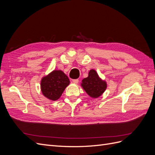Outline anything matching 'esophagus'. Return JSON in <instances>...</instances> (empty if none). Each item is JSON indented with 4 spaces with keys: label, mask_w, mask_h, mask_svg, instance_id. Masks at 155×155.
Returning <instances> with one entry per match:
<instances>
[{
    "label": "esophagus",
    "mask_w": 155,
    "mask_h": 155,
    "mask_svg": "<svg viewBox=\"0 0 155 155\" xmlns=\"http://www.w3.org/2000/svg\"><path fill=\"white\" fill-rule=\"evenodd\" d=\"M72 83L74 84H78L79 83V79H73L72 80Z\"/></svg>",
    "instance_id": "1"
}]
</instances>
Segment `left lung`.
Returning a JSON list of instances; mask_svg holds the SVG:
<instances>
[{
    "label": "left lung",
    "mask_w": 155,
    "mask_h": 155,
    "mask_svg": "<svg viewBox=\"0 0 155 155\" xmlns=\"http://www.w3.org/2000/svg\"><path fill=\"white\" fill-rule=\"evenodd\" d=\"M81 87L88 96L96 98L105 92L107 88V83L99 77L95 70L92 69L89 71L88 77L82 80Z\"/></svg>",
    "instance_id": "8db88e82"
}]
</instances>
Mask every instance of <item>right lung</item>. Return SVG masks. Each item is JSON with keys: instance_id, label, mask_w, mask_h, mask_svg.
Wrapping results in <instances>:
<instances>
[{"instance_id": "add662e5", "label": "right lung", "mask_w": 155, "mask_h": 155, "mask_svg": "<svg viewBox=\"0 0 155 155\" xmlns=\"http://www.w3.org/2000/svg\"><path fill=\"white\" fill-rule=\"evenodd\" d=\"M70 84L67 76L61 70H54L42 78L41 89L44 96L55 101L62 95L64 89Z\"/></svg>"}]
</instances>
